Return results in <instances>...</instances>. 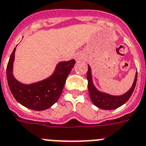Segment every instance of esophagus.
I'll use <instances>...</instances> for the list:
<instances>
[{
	"mask_svg": "<svg viewBox=\"0 0 146 146\" xmlns=\"http://www.w3.org/2000/svg\"><path fill=\"white\" fill-rule=\"evenodd\" d=\"M75 59H76V60H78V59H81V56H78V55H77V56H75Z\"/></svg>",
	"mask_w": 146,
	"mask_h": 146,
	"instance_id": "1",
	"label": "esophagus"
}]
</instances>
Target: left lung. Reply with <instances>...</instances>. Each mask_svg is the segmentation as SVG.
I'll return each mask as SVG.
<instances>
[{"instance_id": "obj_1", "label": "left lung", "mask_w": 146, "mask_h": 146, "mask_svg": "<svg viewBox=\"0 0 146 146\" xmlns=\"http://www.w3.org/2000/svg\"><path fill=\"white\" fill-rule=\"evenodd\" d=\"M87 78L88 80V90H89L90 97L93 105L104 110H113L126 103L130 99L136 87V80H137V72H136L135 78H134L133 83L130 89L125 93L120 96L111 95L105 92L100 91L93 84L92 70L90 65H88Z\"/></svg>"}]
</instances>
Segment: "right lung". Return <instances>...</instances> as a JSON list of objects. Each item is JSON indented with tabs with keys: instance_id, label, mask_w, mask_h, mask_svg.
Listing matches in <instances>:
<instances>
[{
	"instance_id": "1",
	"label": "right lung",
	"mask_w": 146,
	"mask_h": 146,
	"mask_svg": "<svg viewBox=\"0 0 146 146\" xmlns=\"http://www.w3.org/2000/svg\"><path fill=\"white\" fill-rule=\"evenodd\" d=\"M16 50L15 47L7 67V78L13 96L19 103L31 110L44 111L50 108L59 100L75 60L59 62L50 76L26 84L19 81L13 75Z\"/></svg>"
}]
</instances>
